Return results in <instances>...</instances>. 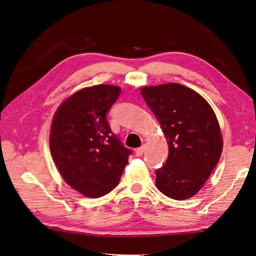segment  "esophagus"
I'll use <instances>...</instances> for the list:
<instances>
[{
	"label": "esophagus",
	"mask_w": 256,
	"mask_h": 256,
	"mask_svg": "<svg viewBox=\"0 0 256 256\" xmlns=\"http://www.w3.org/2000/svg\"><path fill=\"white\" fill-rule=\"evenodd\" d=\"M144 150H145V146L143 145V146L138 147V148H136V156H142L143 152H144Z\"/></svg>",
	"instance_id": "esophagus-1"
}]
</instances>
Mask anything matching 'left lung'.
Here are the masks:
<instances>
[{
	"label": "left lung",
	"instance_id": "left-lung-1",
	"mask_svg": "<svg viewBox=\"0 0 256 256\" xmlns=\"http://www.w3.org/2000/svg\"><path fill=\"white\" fill-rule=\"evenodd\" d=\"M168 145L166 164L156 171L158 190L186 200L202 188L218 164L222 136L212 106L196 92L177 83L141 90Z\"/></svg>",
	"mask_w": 256,
	"mask_h": 256
}]
</instances>
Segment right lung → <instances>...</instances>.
<instances>
[{"instance_id":"1","label":"right lung","mask_w":256,"mask_h":256,"mask_svg":"<svg viewBox=\"0 0 256 256\" xmlns=\"http://www.w3.org/2000/svg\"><path fill=\"white\" fill-rule=\"evenodd\" d=\"M120 88L99 84L74 92L54 115L50 150L60 175L88 198H100L118 184L131 150L115 136L106 114Z\"/></svg>"}]
</instances>
